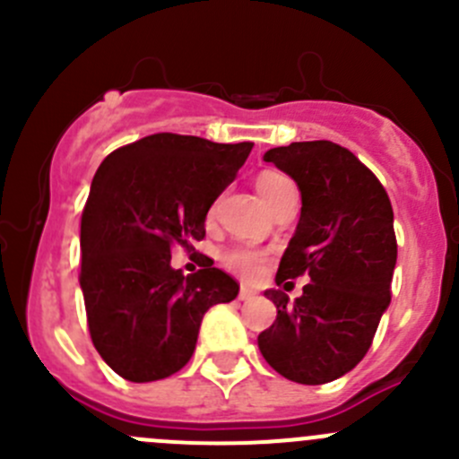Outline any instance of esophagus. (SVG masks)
Returning <instances> with one entry per match:
<instances>
[{
  "instance_id": "1",
  "label": "esophagus",
  "mask_w": 459,
  "mask_h": 459,
  "mask_svg": "<svg viewBox=\"0 0 459 459\" xmlns=\"http://www.w3.org/2000/svg\"><path fill=\"white\" fill-rule=\"evenodd\" d=\"M255 295V290L248 289V286H242V289H239V299H242V302H248V299H253Z\"/></svg>"
}]
</instances>
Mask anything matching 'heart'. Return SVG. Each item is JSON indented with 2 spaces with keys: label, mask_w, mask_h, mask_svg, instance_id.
<instances>
[{
  "label": "heart",
  "mask_w": 459,
  "mask_h": 459,
  "mask_svg": "<svg viewBox=\"0 0 459 459\" xmlns=\"http://www.w3.org/2000/svg\"><path fill=\"white\" fill-rule=\"evenodd\" d=\"M289 191H295V186L289 178H284V175L264 173L257 178V193L262 195V200L266 202L268 208ZM262 253L253 251V248H230L224 255L226 268H230V271L244 277H255L257 273L262 271Z\"/></svg>",
  "instance_id": "obj_1"
}]
</instances>
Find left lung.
Returning a JSON list of instances; mask_svg holds the SVG:
<instances>
[{
    "label": "left lung",
    "instance_id": "8db88e82",
    "mask_svg": "<svg viewBox=\"0 0 459 459\" xmlns=\"http://www.w3.org/2000/svg\"><path fill=\"white\" fill-rule=\"evenodd\" d=\"M295 179L298 229L275 281L308 275L295 302L264 290L277 317L259 333L264 359L298 384H326L359 364L391 302L397 262L393 208L377 178L340 143L293 142L264 152Z\"/></svg>",
    "mask_w": 459,
    "mask_h": 459
}]
</instances>
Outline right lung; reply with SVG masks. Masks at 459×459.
<instances>
[{
    "instance_id": "1",
    "label": "right lung",
    "mask_w": 459,
    "mask_h": 459,
    "mask_svg": "<svg viewBox=\"0 0 459 459\" xmlns=\"http://www.w3.org/2000/svg\"><path fill=\"white\" fill-rule=\"evenodd\" d=\"M251 148L157 133L97 169L82 215L80 286L97 353L128 382L186 367L204 313L238 298L239 284L212 259L184 277L170 251L204 239L208 208Z\"/></svg>"
}]
</instances>
